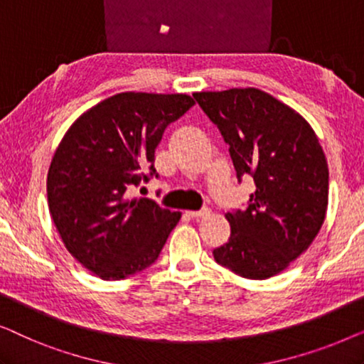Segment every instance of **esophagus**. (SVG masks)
<instances>
[{
  "label": "esophagus",
  "mask_w": 364,
  "mask_h": 364,
  "mask_svg": "<svg viewBox=\"0 0 364 364\" xmlns=\"http://www.w3.org/2000/svg\"><path fill=\"white\" fill-rule=\"evenodd\" d=\"M186 215L191 217V218L205 217V215H208V208H202V210H188V212H186Z\"/></svg>",
  "instance_id": "esophagus-1"
}]
</instances>
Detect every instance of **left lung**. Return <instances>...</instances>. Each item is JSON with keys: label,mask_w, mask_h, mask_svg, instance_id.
I'll use <instances>...</instances> for the list:
<instances>
[{"label": "left lung", "mask_w": 364, "mask_h": 364, "mask_svg": "<svg viewBox=\"0 0 364 364\" xmlns=\"http://www.w3.org/2000/svg\"><path fill=\"white\" fill-rule=\"evenodd\" d=\"M228 146L238 182L250 176L247 205L227 212L230 238L218 265L250 280L285 270L320 232L328 205V164L305 119L260 89L196 92Z\"/></svg>", "instance_id": "left-lung-1"}]
</instances>
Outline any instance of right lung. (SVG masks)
<instances>
[{
	"mask_svg": "<svg viewBox=\"0 0 364 364\" xmlns=\"http://www.w3.org/2000/svg\"><path fill=\"white\" fill-rule=\"evenodd\" d=\"M186 94L121 92L82 114L48 172L49 212L69 253L102 280H124L161 255L181 220L127 191L159 178L156 147L193 106Z\"/></svg>",
	"mask_w": 364,
	"mask_h": 364,
	"instance_id": "add662e5",
	"label": "right lung"
}]
</instances>
